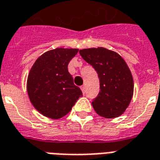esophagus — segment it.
<instances>
[{"label": "esophagus", "mask_w": 160, "mask_h": 160, "mask_svg": "<svg viewBox=\"0 0 160 160\" xmlns=\"http://www.w3.org/2000/svg\"><path fill=\"white\" fill-rule=\"evenodd\" d=\"M80 89H81V91H82V92H83V94L85 95V93H86V87H85V86H81V87H80Z\"/></svg>", "instance_id": "34e87169"}]
</instances>
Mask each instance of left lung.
<instances>
[{
	"instance_id": "obj_1",
	"label": "left lung",
	"mask_w": 160,
	"mask_h": 160,
	"mask_svg": "<svg viewBox=\"0 0 160 160\" xmlns=\"http://www.w3.org/2000/svg\"><path fill=\"white\" fill-rule=\"evenodd\" d=\"M82 58L98 73L100 91L92 102L100 116L113 119L121 115L133 96V78L125 60L103 47L80 50Z\"/></svg>"
}]
</instances>
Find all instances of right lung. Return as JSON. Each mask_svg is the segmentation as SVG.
Masks as SVG:
<instances>
[{
    "instance_id": "add662e5",
    "label": "right lung",
    "mask_w": 160,
    "mask_h": 160,
    "mask_svg": "<svg viewBox=\"0 0 160 160\" xmlns=\"http://www.w3.org/2000/svg\"><path fill=\"white\" fill-rule=\"evenodd\" d=\"M78 49L57 48L42 54L35 61L27 80V91L34 107L44 116L60 119L72 109L81 90L74 84L68 62Z\"/></svg>"
}]
</instances>
